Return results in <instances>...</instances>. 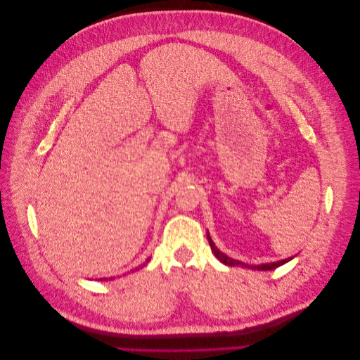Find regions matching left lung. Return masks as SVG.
<instances>
[{"mask_svg":"<svg viewBox=\"0 0 360 360\" xmlns=\"http://www.w3.org/2000/svg\"><path fill=\"white\" fill-rule=\"evenodd\" d=\"M207 238H209V243H210V248H212V250H213L214 257H216L217 259H219L221 263H224L225 266H231V267L237 266V267H245V269H252V270H274V269H276V267H279V266H282V264H285L287 261H290V259L292 258V257H291V258H287V259H281V261H276V263L259 264V266H250V264L242 263V261H236V259H233V258H230V257H226L225 254H222L221 250L214 246V243H213V240H212L209 234H207Z\"/></svg>","mask_w":360,"mask_h":360,"instance_id":"left-lung-1","label":"left lung"}]
</instances>
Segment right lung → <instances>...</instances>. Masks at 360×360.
<instances>
[{
	"label": "right lung",
	"instance_id": "1",
	"mask_svg": "<svg viewBox=\"0 0 360 360\" xmlns=\"http://www.w3.org/2000/svg\"><path fill=\"white\" fill-rule=\"evenodd\" d=\"M147 261H148V259H147ZM144 266H146V263H144V264H143V266H141V267H144ZM138 269H139V267H136V269H135V270H138ZM135 270H134V271H135ZM111 279H112V278H111Z\"/></svg>",
	"mask_w": 360,
	"mask_h": 360
}]
</instances>
